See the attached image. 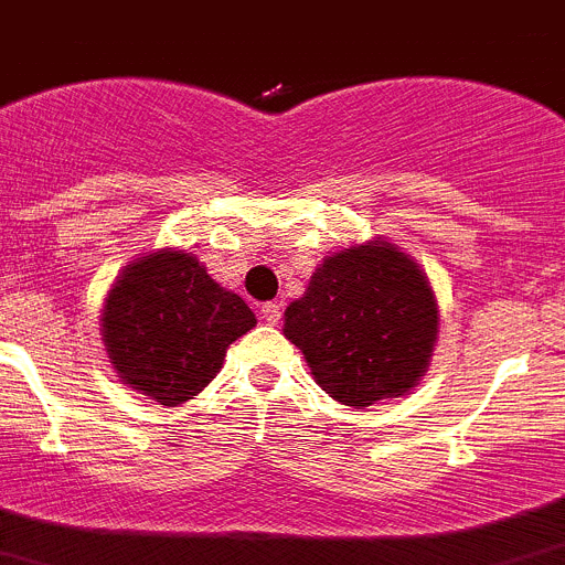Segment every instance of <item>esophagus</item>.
I'll use <instances>...</instances> for the list:
<instances>
[{"mask_svg":"<svg viewBox=\"0 0 565 565\" xmlns=\"http://www.w3.org/2000/svg\"><path fill=\"white\" fill-rule=\"evenodd\" d=\"M262 317H265L270 326H278V320H281V303H276V300H270V303H262Z\"/></svg>","mask_w":565,"mask_h":565,"instance_id":"1","label":"esophagus"}]
</instances>
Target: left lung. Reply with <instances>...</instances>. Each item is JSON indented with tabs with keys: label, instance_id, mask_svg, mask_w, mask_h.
<instances>
[{
	"label": "left lung",
	"instance_id": "left-lung-1",
	"mask_svg": "<svg viewBox=\"0 0 565 565\" xmlns=\"http://www.w3.org/2000/svg\"><path fill=\"white\" fill-rule=\"evenodd\" d=\"M436 328L428 278L377 239L328 256L284 311V337L298 344L322 392L355 408L408 392L428 366Z\"/></svg>",
	"mask_w": 565,
	"mask_h": 565
}]
</instances>
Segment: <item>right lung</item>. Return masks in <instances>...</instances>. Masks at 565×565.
Here are the masks:
<instances>
[{
  "mask_svg": "<svg viewBox=\"0 0 565 565\" xmlns=\"http://www.w3.org/2000/svg\"><path fill=\"white\" fill-rule=\"evenodd\" d=\"M104 344L124 383L160 405L193 399L221 370L226 348L256 326L195 256L157 250L124 270L104 303Z\"/></svg>",
  "mask_w": 565,
  "mask_h": 565,
  "instance_id": "right-lung-1",
  "label": "right lung"
}]
</instances>
